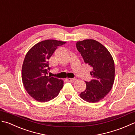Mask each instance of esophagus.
Segmentation results:
<instances>
[{
	"mask_svg": "<svg viewBox=\"0 0 135 135\" xmlns=\"http://www.w3.org/2000/svg\"><path fill=\"white\" fill-rule=\"evenodd\" d=\"M67 80H68L69 81H70V82H73V81H76V80H77V79H76V78H73V79H71V78H68Z\"/></svg>",
	"mask_w": 135,
	"mask_h": 135,
	"instance_id": "esophagus-1",
	"label": "esophagus"
}]
</instances>
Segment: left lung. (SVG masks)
<instances>
[{"instance_id":"left-lung-1","label":"left lung","mask_w":135,"mask_h":135,"mask_svg":"<svg viewBox=\"0 0 135 135\" xmlns=\"http://www.w3.org/2000/svg\"><path fill=\"white\" fill-rule=\"evenodd\" d=\"M76 47L84 62L93 69V79L86 81V89L80 94L89 103H97L111 90L114 82L115 65L113 58L105 46L94 40L78 41Z\"/></svg>"}]
</instances>
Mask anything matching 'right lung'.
<instances>
[{"label": "right lung", "mask_w": 135, "mask_h": 135, "mask_svg": "<svg viewBox=\"0 0 135 135\" xmlns=\"http://www.w3.org/2000/svg\"><path fill=\"white\" fill-rule=\"evenodd\" d=\"M66 43L54 40L42 41L27 52L22 66V81L29 95L39 102L50 101L59 94L64 81L48 76V60L58 46Z\"/></svg>", "instance_id": "add662e5"}]
</instances>
